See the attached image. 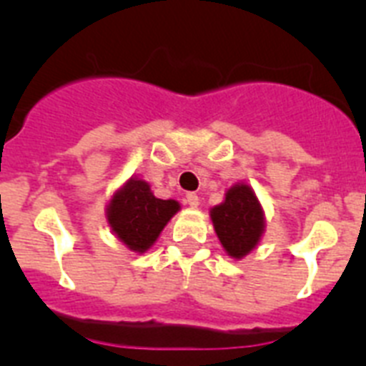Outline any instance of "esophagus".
Instances as JSON below:
<instances>
[{
    "label": "esophagus",
    "mask_w": 366,
    "mask_h": 366,
    "mask_svg": "<svg viewBox=\"0 0 366 366\" xmlns=\"http://www.w3.org/2000/svg\"><path fill=\"white\" fill-rule=\"evenodd\" d=\"M185 202L189 203L190 207H194V209H196V207L199 205V196L198 194H194V192H189L187 194V198H185Z\"/></svg>",
    "instance_id": "esophagus-1"
}]
</instances>
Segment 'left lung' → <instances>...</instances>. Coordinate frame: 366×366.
<instances>
[{"label":"left lung","instance_id":"obj_1","mask_svg":"<svg viewBox=\"0 0 366 366\" xmlns=\"http://www.w3.org/2000/svg\"><path fill=\"white\" fill-rule=\"evenodd\" d=\"M211 219L223 251L234 260L257 249L266 231L264 207L245 181L229 187L223 202L211 209Z\"/></svg>","mask_w":366,"mask_h":366}]
</instances>
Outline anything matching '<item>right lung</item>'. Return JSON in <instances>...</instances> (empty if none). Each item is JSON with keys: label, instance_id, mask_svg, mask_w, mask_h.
Returning <instances> with one entry per match:
<instances>
[{"label": "right lung", "instance_id": "add662e5", "mask_svg": "<svg viewBox=\"0 0 366 366\" xmlns=\"http://www.w3.org/2000/svg\"><path fill=\"white\" fill-rule=\"evenodd\" d=\"M179 211L181 205L176 199L155 198L147 181L130 177L112 194L106 205V222L126 247L143 254Z\"/></svg>", "mask_w": 366, "mask_h": 366}]
</instances>
